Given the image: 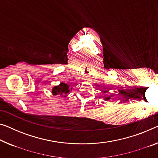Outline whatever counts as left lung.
Listing matches in <instances>:
<instances>
[{
	"mask_svg": "<svg viewBox=\"0 0 158 158\" xmlns=\"http://www.w3.org/2000/svg\"><path fill=\"white\" fill-rule=\"evenodd\" d=\"M110 90V89H109ZM109 90H103V92L105 93L106 95H104V96H103V98H104L105 101H108V100H110V98H111L112 96H114V95H108V92H109Z\"/></svg>",
	"mask_w": 158,
	"mask_h": 158,
	"instance_id": "8db88e82",
	"label": "left lung"
}]
</instances>
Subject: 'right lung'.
I'll use <instances>...</instances> for the list:
<instances>
[{"label":"right lung","instance_id":"add662e5","mask_svg":"<svg viewBox=\"0 0 158 158\" xmlns=\"http://www.w3.org/2000/svg\"><path fill=\"white\" fill-rule=\"evenodd\" d=\"M72 87L70 88L69 84L64 83V82H60V84L57 86L52 87V94L53 96H60V97H66L69 95L70 91H72Z\"/></svg>","mask_w":158,"mask_h":158}]
</instances>
